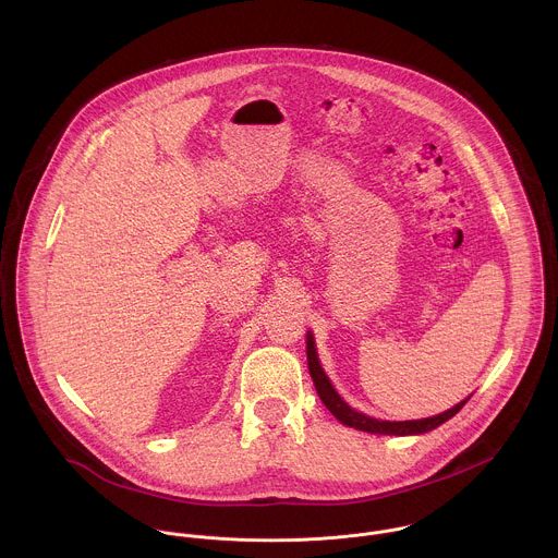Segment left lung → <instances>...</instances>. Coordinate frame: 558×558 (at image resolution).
<instances>
[{"label": "left lung", "instance_id": "8db88e82", "mask_svg": "<svg viewBox=\"0 0 558 558\" xmlns=\"http://www.w3.org/2000/svg\"><path fill=\"white\" fill-rule=\"evenodd\" d=\"M307 363H310V374L314 378V385H316V391H318L319 399L324 401V405L348 427H354V429H361V432H369V434H389V436H410V434H425L438 425H442L445 421H449L451 416H456L464 403L471 398L456 403L451 410L442 412V414H436V416H429V418H418V421H378V418H372L367 414H361L356 410H352L343 399L337 396V391L332 389L330 380L326 378L322 365L318 361V352H316V345H314V337L312 332L307 335Z\"/></svg>", "mask_w": 558, "mask_h": 558}]
</instances>
